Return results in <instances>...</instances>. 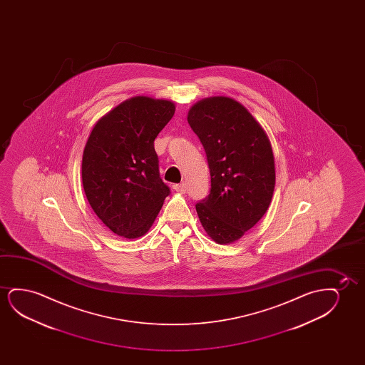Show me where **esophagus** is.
Segmentation results:
<instances>
[{
  "mask_svg": "<svg viewBox=\"0 0 365 365\" xmlns=\"http://www.w3.org/2000/svg\"><path fill=\"white\" fill-rule=\"evenodd\" d=\"M173 190L178 193H185L187 192V185L185 183H180V185H173Z\"/></svg>",
  "mask_w": 365,
  "mask_h": 365,
  "instance_id": "1",
  "label": "esophagus"
}]
</instances>
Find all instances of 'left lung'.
Wrapping results in <instances>:
<instances>
[{
	"instance_id": "obj_1",
	"label": "left lung",
	"mask_w": 365,
	"mask_h": 365,
	"mask_svg": "<svg viewBox=\"0 0 365 365\" xmlns=\"http://www.w3.org/2000/svg\"><path fill=\"white\" fill-rule=\"evenodd\" d=\"M187 120L210 165V195L195 205L200 225L215 243H235L272 202L275 165L269 138L245 106L225 96L198 101Z\"/></svg>"
}]
</instances>
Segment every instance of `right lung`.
Returning a JSON list of instances; mask_svg holds the SVG:
<instances>
[{
	"label": "right lung",
	"instance_id": "add662e5",
	"mask_svg": "<svg viewBox=\"0 0 365 365\" xmlns=\"http://www.w3.org/2000/svg\"><path fill=\"white\" fill-rule=\"evenodd\" d=\"M175 112L172 101L135 96L92 128L82 157V185L92 210L115 235H145L170 195L160 180L155 140Z\"/></svg>",
	"mask_w": 365,
	"mask_h": 365
}]
</instances>
